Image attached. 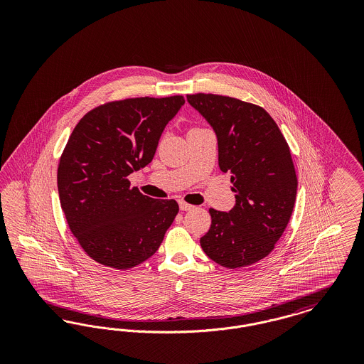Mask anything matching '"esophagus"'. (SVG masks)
Listing matches in <instances>:
<instances>
[{
  "label": "esophagus",
  "mask_w": 364,
  "mask_h": 364,
  "mask_svg": "<svg viewBox=\"0 0 364 364\" xmlns=\"http://www.w3.org/2000/svg\"><path fill=\"white\" fill-rule=\"evenodd\" d=\"M178 206H180V210H181V211H188L191 208H193L192 205H188V203H186V202H180V203H178Z\"/></svg>",
  "instance_id": "obj_1"
}]
</instances>
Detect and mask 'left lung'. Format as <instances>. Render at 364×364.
Returning a JSON list of instances; mask_svg holds the SVG:
<instances>
[{
  "label": "left lung",
  "mask_w": 364,
  "mask_h": 364,
  "mask_svg": "<svg viewBox=\"0 0 364 364\" xmlns=\"http://www.w3.org/2000/svg\"><path fill=\"white\" fill-rule=\"evenodd\" d=\"M187 101L215 132L220 169L230 173L236 193L228 213L210 208L211 226L200 245L224 267L250 266L274 250L294 211L297 177L289 146L260 106L214 94Z\"/></svg>",
  "instance_id": "8db88e82"
}]
</instances>
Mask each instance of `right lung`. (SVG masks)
Masks as SVG:
<instances>
[{
  "label": "right lung",
  "mask_w": 364,
  "mask_h": 364,
  "mask_svg": "<svg viewBox=\"0 0 364 364\" xmlns=\"http://www.w3.org/2000/svg\"><path fill=\"white\" fill-rule=\"evenodd\" d=\"M181 95L98 106L72 131L57 172L61 208L91 259L119 270L154 255L178 213L174 199L143 195L128 176L149 165Z\"/></svg>",
  "instance_id": "right-lung-1"
}]
</instances>
